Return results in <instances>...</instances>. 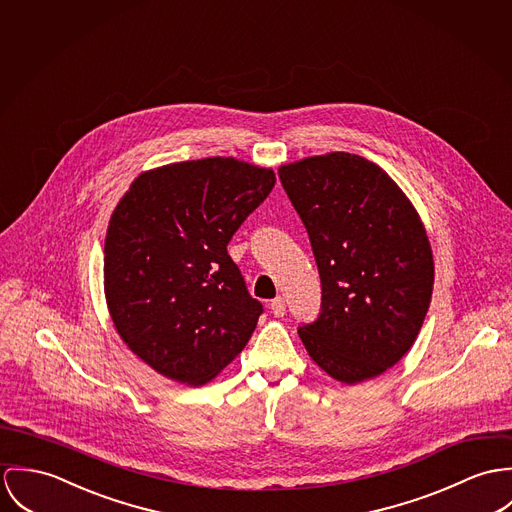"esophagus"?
<instances>
[{"mask_svg":"<svg viewBox=\"0 0 512 512\" xmlns=\"http://www.w3.org/2000/svg\"><path fill=\"white\" fill-rule=\"evenodd\" d=\"M271 312L275 318H283L286 314V304H284L283 296H277L275 300H271Z\"/></svg>","mask_w":512,"mask_h":512,"instance_id":"34e87169","label":"esophagus"}]
</instances>
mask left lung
I'll use <instances>...</instances> for the list:
<instances>
[{"mask_svg": "<svg viewBox=\"0 0 512 512\" xmlns=\"http://www.w3.org/2000/svg\"><path fill=\"white\" fill-rule=\"evenodd\" d=\"M308 231L322 306L298 336L310 357L347 385L373 379L412 347L432 298L424 226L375 163L328 153L279 169Z\"/></svg>", "mask_w": 512, "mask_h": 512, "instance_id": "obj_1", "label": "left lung"}]
</instances>
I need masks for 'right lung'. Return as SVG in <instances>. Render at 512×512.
<instances>
[{
  "label": "right lung",
  "mask_w": 512,
  "mask_h": 512,
  "mask_svg": "<svg viewBox=\"0 0 512 512\" xmlns=\"http://www.w3.org/2000/svg\"><path fill=\"white\" fill-rule=\"evenodd\" d=\"M275 172L212 157L143 172L112 214L104 288L115 328L157 373L214 379L251 338L255 300L228 243L269 196Z\"/></svg>",
  "instance_id": "obj_1"
}]
</instances>
